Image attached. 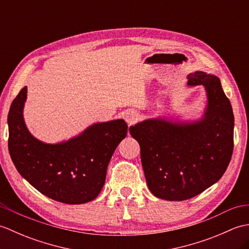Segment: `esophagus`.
<instances>
[{
    "label": "esophagus",
    "instance_id": "esophagus-1",
    "mask_svg": "<svg viewBox=\"0 0 249 249\" xmlns=\"http://www.w3.org/2000/svg\"><path fill=\"white\" fill-rule=\"evenodd\" d=\"M124 119H125L126 122H127L128 125H133V124H135V123H137V122H138L139 113L135 110H128V111H126V112H125Z\"/></svg>",
    "mask_w": 249,
    "mask_h": 249
}]
</instances>
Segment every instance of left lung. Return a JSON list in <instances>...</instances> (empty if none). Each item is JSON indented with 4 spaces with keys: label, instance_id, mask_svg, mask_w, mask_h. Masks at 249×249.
<instances>
[{
    "label": "left lung",
    "instance_id": "8db88e82",
    "mask_svg": "<svg viewBox=\"0 0 249 249\" xmlns=\"http://www.w3.org/2000/svg\"><path fill=\"white\" fill-rule=\"evenodd\" d=\"M187 83L206 89L202 120L178 124L153 119L129 127L139 142L147 186L155 197L169 201L190 199L212 186L233 152V111L219 79L196 71Z\"/></svg>",
    "mask_w": 249,
    "mask_h": 249
}]
</instances>
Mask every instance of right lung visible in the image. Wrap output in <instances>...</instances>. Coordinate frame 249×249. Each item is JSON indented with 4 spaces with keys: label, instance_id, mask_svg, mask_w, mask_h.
<instances>
[{
    "label": "right lung",
    "instance_id": "1",
    "mask_svg": "<svg viewBox=\"0 0 249 249\" xmlns=\"http://www.w3.org/2000/svg\"><path fill=\"white\" fill-rule=\"evenodd\" d=\"M26 87L8 112V150L18 172L43 195L59 202L80 204L102 190L114 150L127 135L124 120L89 126L66 142L46 144L32 136L23 121Z\"/></svg>",
    "mask_w": 249,
    "mask_h": 249
}]
</instances>
